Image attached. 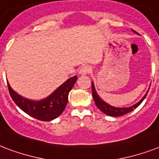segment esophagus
Instances as JSON below:
<instances>
[{"label": "esophagus", "instance_id": "esophagus-1", "mask_svg": "<svg viewBox=\"0 0 159 159\" xmlns=\"http://www.w3.org/2000/svg\"><path fill=\"white\" fill-rule=\"evenodd\" d=\"M91 71V68L90 66H83L82 68L80 69V75H85L87 74H90Z\"/></svg>", "mask_w": 159, "mask_h": 159}]
</instances>
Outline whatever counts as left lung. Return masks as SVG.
Wrapping results in <instances>:
<instances>
[{
  "label": "left lung",
  "instance_id": "obj_1",
  "mask_svg": "<svg viewBox=\"0 0 159 159\" xmlns=\"http://www.w3.org/2000/svg\"><path fill=\"white\" fill-rule=\"evenodd\" d=\"M134 32L136 33L135 31H134ZM91 90H92V96H93V99L94 102H95V103H96V106H97L102 113H104L105 114H107V115H109V116L113 117L123 116V115H125L126 113H130L131 111L135 109V108L143 102V100L145 99V97H147V95H148V91H149V90H148V92L146 93V95H145L144 97L141 98V101L138 102L137 103H135V105H133V106L131 107H116L111 106L109 104H107V102H105L102 99H101L100 97L97 95V91H96V89H95V86H94L93 82H91Z\"/></svg>",
  "mask_w": 159,
  "mask_h": 159
}]
</instances>
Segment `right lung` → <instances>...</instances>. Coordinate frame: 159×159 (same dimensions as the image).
<instances>
[{
    "instance_id": "add662e5",
    "label": "right lung",
    "mask_w": 159,
    "mask_h": 159,
    "mask_svg": "<svg viewBox=\"0 0 159 159\" xmlns=\"http://www.w3.org/2000/svg\"><path fill=\"white\" fill-rule=\"evenodd\" d=\"M77 80V76L68 79L49 97L40 101L26 99L15 92L7 82L8 91L11 99L24 113L41 121H51L57 118L65 109L68 93Z\"/></svg>"
}]
</instances>
